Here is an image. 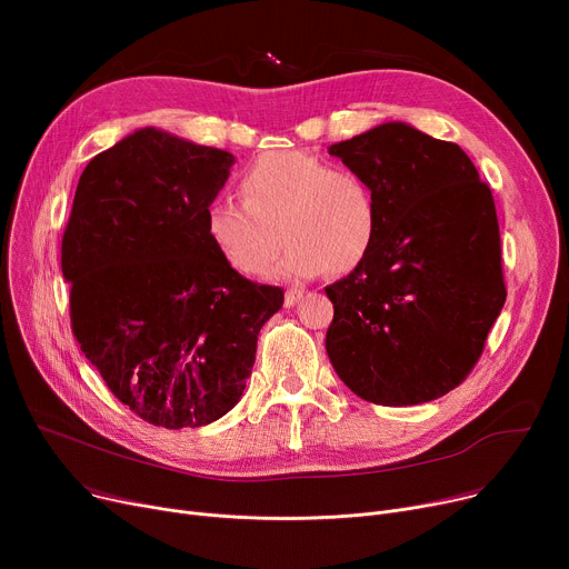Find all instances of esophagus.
I'll list each match as a JSON object with an SVG mask.
<instances>
[{
    "label": "esophagus",
    "instance_id": "34e87169",
    "mask_svg": "<svg viewBox=\"0 0 569 569\" xmlns=\"http://www.w3.org/2000/svg\"><path fill=\"white\" fill-rule=\"evenodd\" d=\"M300 297H302V290H288L286 292V297H283V305H286V309H290V307H295L297 302H300Z\"/></svg>",
    "mask_w": 569,
    "mask_h": 569
}]
</instances>
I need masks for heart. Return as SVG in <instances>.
<instances>
[{
    "instance_id": "obj_1",
    "label": "heart",
    "mask_w": 569,
    "mask_h": 569,
    "mask_svg": "<svg viewBox=\"0 0 569 569\" xmlns=\"http://www.w3.org/2000/svg\"><path fill=\"white\" fill-rule=\"evenodd\" d=\"M239 196L204 207L209 244L239 274H262L279 237L286 251L272 274L283 281H307L325 269L350 274L376 244L380 209L369 179L322 157L267 152L239 174Z\"/></svg>"
}]
</instances>
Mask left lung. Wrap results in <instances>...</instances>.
<instances>
[{
  "label": "left lung",
  "instance_id": "8db88e82",
  "mask_svg": "<svg viewBox=\"0 0 569 569\" xmlns=\"http://www.w3.org/2000/svg\"><path fill=\"white\" fill-rule=\"evenodd\" d=\"M330 154L369 179L380 228L369 258L325 288L327 355L365 401H433L472 371L507 297L491 189L459 144L403 122Z\"/></svg>",
  "mask_w": 569,
  "mask_h": 569
}]
</instances>
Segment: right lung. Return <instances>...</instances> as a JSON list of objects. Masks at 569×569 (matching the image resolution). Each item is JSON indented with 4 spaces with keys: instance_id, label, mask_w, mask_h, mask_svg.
Segmentation results:
<instances>
[{
    "instance_id": "add662e5",
    "label": "right lung",
    "mask_w": 569,
    "mask_h": 569,
    "mask_svg": "<svg viewBox=\"0 0 569 569\" xmlns=\"http://www.w3.org/2000/svg\"><path fill=\"white\" fill-rule=\"evenodd\" d=\"M234 157L140 129L80 174L62 237L71 330L144 422L204 427L242 399L283 290L244 279L204 234Z\"/></svg>"
}]
</instances>
